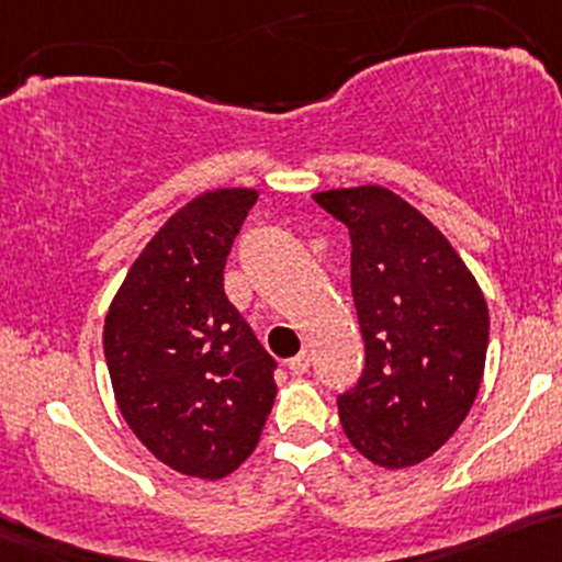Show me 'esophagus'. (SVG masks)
Instances as JSON below:
<instances>
[{
	"mask_svg": "<svg viewBox=\"0 0 562 562\" xmlns=\"http://www.w3.org/2000/svg\"><path fill=\"white\" fill-rule=\"evenodd\" d=\"M288 368H291L295 375H304L306 371H310V355H306V351H301V355L291 357V360H288Z\"/></svg>",
	"mask_w": 562,
	"mask_h": 562,
	"instance_id": "1",
	"label": "esophagus"
}]
</instances>
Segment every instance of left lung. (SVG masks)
<instances>
[{"mask_svg": "<svg viewBox=\"0 0 562 562\" xmlns=\"http://www.w3.org/2000/svg\"><path fill=\"white\" fill-rule=\"evenodd\" d=\"M351 239L366 371L338 397L349 442L384 470L440 451L477 397L488 304L446 234L386 187L312 194Z\"/></svg>", "mask_w": 562, "mask_h": 562, "instance_id": "obj_1", "label": "left lung"}]
</instances>
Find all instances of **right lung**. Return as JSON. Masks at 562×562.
Wrapping results in <instances>:
<instances>
[{
    "mask_svg": "<svg viewBox=\"0 0 562 562\" xmlns=\"http://www.w3.org/2000/svg\"><path fill=\"white\" fill-rule=\"evenodd\" d=\"M256 189L202 191L135 258L103 323V355L127 427L170 470L232 474L274 405L267 349L224 293V267Z\"/></svg>",
    "mask_w": 562,
    "mask_h": 562,
    "instance_id": "right-lung-1",
    "label": "right lung"
}]
</instances>
